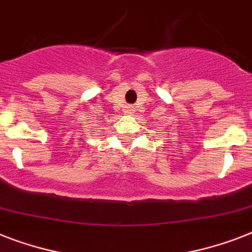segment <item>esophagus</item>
<instances>
[{
  "instance_id": "34e87169",
  "label": "esophagus",
  "mask_w": 252,
  "mask_h": 252,
  "mask_svg": "<svg viewBox=\"0 0 252 252\" xmlns=\"http://www.w3.org/2000/svg\"><path fill=\"white\" fill-rule=\"evenodd\" d=\"M128 108H130V107H128Z\"/></svg>"
}]
</instances>
